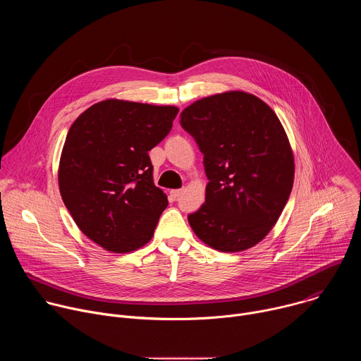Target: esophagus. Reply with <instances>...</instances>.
I'll list each match as a JSON object with an SVG mask.
<instances>
[{
  "label": "esophagus",
  "instance_id": "34e87169",
  "mask_svg": "<svg viewBox=\"0 0 361 361\" xmlns=\"http://www.w3.org/2000/svg\"><path fill=\"white\" fill-rule=\"evenodd\" d=\"M170 194H171V197H173L174 200H177V198L183 194V190H181V188H178V190H171Z\"/></svg>",
  "mask_w": 361,
  "mask_h": 361
}]
</instances>
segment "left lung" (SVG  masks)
I'll list each match as a JSON object with an SVG mask.
<instances>
[{
  "mask_svg": "<svg viewBox=\"0 0 361 361\" xmlns=\"http://www.w3.org/2000/svg\"><path fill=\"white\" fill-rule=\"evenodd\" d=\"M180 124L204 154L205 201L188 223L219 251L260 243L277 223L294 181V157L276 113L259 97L227 91L183 110Z\"/></svg>",
  "mask_w": 361,
  "mask_h": 361,
  "instance_id": "1",
  "label": "left lung"
}]
</instances>
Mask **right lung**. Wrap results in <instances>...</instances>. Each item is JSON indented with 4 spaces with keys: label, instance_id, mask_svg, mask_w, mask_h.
<instances>
[{
    "label": "right lung",
    "instance_id": "right-lung-1",
    "mask_svg": "<svg viewBox=\"0 0 361 361\" xmlns=\"http://www.w3.org/2000/svg\"><path fill=\"white\" fill-rule=\"evenodd\" d=\"M178 113L173 106L106 99L70 127L59 185L78 228L113 252L147 244L167 195L152 181L148 151L161 142Z\"/></svg>",
    "mask_w": 361,
    "mask_h": 361
}]
</instances>
